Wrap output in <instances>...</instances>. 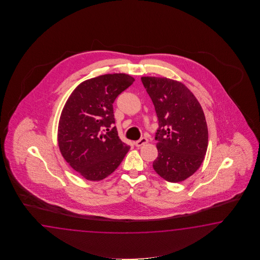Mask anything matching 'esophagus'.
I'll use <instances>...</instances> for the list:
<instances>
[{"label": "esophagus", "instance_id": "34e87169", "mask_svg": "<svg viewBox=\"0 0 260 260\" xmlns=\"http://www.w3.org/2000/svg\"><path fill=\"white\" fill-rule=\"evenodd\" d=\"M147 143H148V139L146 138H141L139 140L135 142V145H136V147L140 148V147H142V146H144L145 144Z\"/></svg>", "mask_w": 260, "mask_h": 260}]
</instances>
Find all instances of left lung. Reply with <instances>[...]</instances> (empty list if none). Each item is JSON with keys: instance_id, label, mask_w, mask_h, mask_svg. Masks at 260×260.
<instances>
[{"instance_id": "left-lung-1", "label": "left lung", "mask_w": 260, "mask_h": 260, "mask_svg": "<svg viewBox=\"0 0 260 260\" xmlns=\"http://www.w3.org/2000/svg\"><path fill=\"white\" fill-rule=\"evenodd\" d=\"M159 121L155 134V172L168 182L187 179L199 169L208 146V129L199 101L182 83L142 77Z\"/></svg>"}]
</instances>
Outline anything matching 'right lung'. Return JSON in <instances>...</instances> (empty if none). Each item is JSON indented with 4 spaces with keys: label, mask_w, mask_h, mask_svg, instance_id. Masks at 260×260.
Here are the masks:
<instances>
[{
    "label": "right lung",
    "mask_w": 260,
    "mask_h": 260,
    "mask_svg": "<svg viewBox=\"0 0 260 260\" xmlns=\"http://www.w3.org/2000/svg\"><path fill=\"white\" fill-rule=\"evenodd\" d=\"M135 79L124 73L100 75L80 83L61 112L57 140L61 154L81 176L104 179L123 160L130 147L118 137L113 102Z\"/></svg>",
    "instance_id": "1"
}]
</instances>
